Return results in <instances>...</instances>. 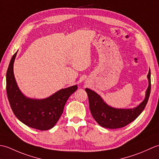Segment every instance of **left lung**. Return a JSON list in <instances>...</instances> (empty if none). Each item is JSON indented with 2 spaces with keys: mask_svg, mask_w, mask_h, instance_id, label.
<instances>
[{
  "mask_svg": "<svg viewBox=\"0 0 159 159\" xmlns=\"http://www.w3.org/2000/svg\"><path fill=\"white\" fill-rule=\"evenodd\" d=\"M148 79L149 85L146 98L139 106L131 109H118L108 106L96 92L86 88L91 113L97 123L104 128L114 129L126 126L135 120L143 111L149 99L151 90L150 71L148 72Z\"/></svg>",
  "mask_w": 159,
  "mask_h": 159,
  "instance_id": "left-lung-1",
  "label": "left lung"
}]
</instances>
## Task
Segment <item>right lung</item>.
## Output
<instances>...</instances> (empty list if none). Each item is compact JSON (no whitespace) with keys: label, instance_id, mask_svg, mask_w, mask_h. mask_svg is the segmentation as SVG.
<instances>
[{"label":"right lung","instance_id":"add662e5","mask_svg":"<svg viewBox=\"0 0 159 159\" xmlns=\"http://www.w3.org/2000/svg\"><path fill=\"white\" fill-rule=\"evenodd\" d=\"M17 52L12 57L6 74V89L10 106L16 117L26 126L39 130H49L59 120L67 99L76 91L78 86L61 89L46 99L25 97L17 85L13 74Z\"/></svg>","mask_w":159,"mask_h":159}]
</instances>
